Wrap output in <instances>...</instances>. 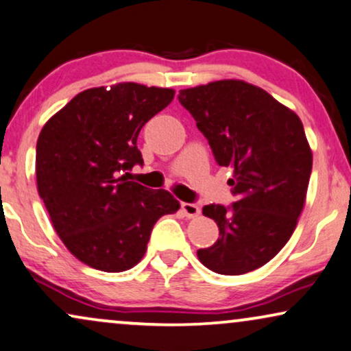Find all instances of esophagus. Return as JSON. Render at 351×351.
<instances>
[{"label": "esophagus", "mask_w": 351, "mask_h": 351, "mask_svg": "<svg viewBox=\"0 0 351 351\" xmlns=\"http://www.w3.org/2000/svg\"><path fill=\"white\" fill-rule=\"evenodd\" d=\"M181 210H183L184 215L188 218H195V217H199V215H200L199 205H195V204L183 202V204H181Z\"/></svg>", "instance_id": "esophagus-1"}]
</instances>
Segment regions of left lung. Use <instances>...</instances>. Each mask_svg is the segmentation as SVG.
I'll list each match as a JSON object with an SVG mask.
<instances>
[{"instance_id": "1", "label": "left lung", "mask_w": 351, "mask_h": 351, "mask_svg": "<svg viewBox=\"0 0 351 351\" xmlns=\"http://www.w3.org/2000/svg\"><path fill=\"white\" fill-rule=\"evenodd\" d=\"M178 99L208 139L218 165L234 173L231 208L205 205L219 237L197 250L200 263L239 276L268 263L287 244L305 207L313 154L295 112L244 80L181 90Z\"/></svg>"}]
</instances>
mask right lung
Returning <instances> with one entry per match:
<instances>
[{
	"mask_svg": "<svg viewBox=\"0 0 351 351\" xmlns=\"http://www.w3.org/2000/svg\"><path fill=\"white\" fill-rule=\"evenodd\" d=\"M171 88L125 82L78 93L51 117L36 141V186L56 232L82 263L106 273L138 265L154 224L178 212L165 189L127 173L143 156L141 128L170 104Z\"/></svg>",
	"mask_w": 351,
	"mask_h": 351,
	"instance_id": "1",
	"label": "right lung"
}]
</instances>
